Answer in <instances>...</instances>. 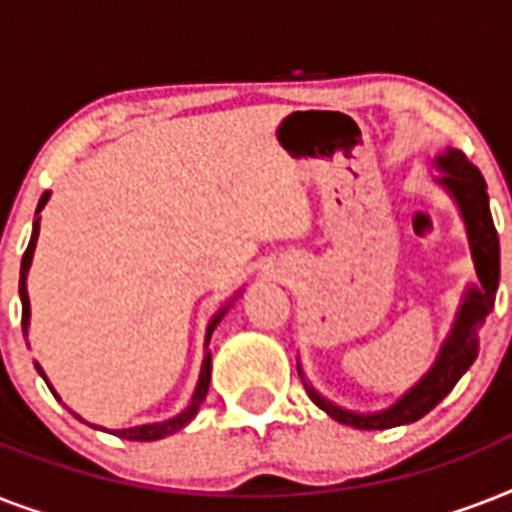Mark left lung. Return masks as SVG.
Returning a JSON list of instances; mask_svg holds the SVG:
<instances>
[{"label": "left lung", "mask_w": 512, "mask_h": 512, "mask_svg": "<svg viewBox=\"0 0 512 512\" xmlns=\"http://www.w3.org/2000/svg\"><path fill=\"white\" fill-rule=\"evenodd\" d=\"M433 167L438 170V175H433V183L444 188L446 196L460 209L478 281L468 284L462 292L452 329L441 342L436 361L430 364L428 372L380 412H353V409H345V406L329 401L305 380L303 366L297 364V372L303 377V385L313 404L324 409L332 420L350 425V428L385 430L396 428V425H409V422L425 417L433 406L441 404L452 393L462 374L468 372L470 364L478 358V348H481L478 329L484 327L486 316L494 311V297H497V287H500V239H497L492 209H489L486 180L481 177L478 167H473L468 156L457 148L441 151L433 159Z\"/></svg>", "instance_id": "8db88e82"}]
</instances>
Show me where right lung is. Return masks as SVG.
Masks as SVG:
<instances>
[{
  "label": "right lung",
  "mask_w": 512,
  "mask_h": 512,
  "mask_svg": "<svg viewBox=\"0 0 512 512\" xmlns=\"http://www.w3.org/2000/svg\"><path fill=\"white\" fill-rule=\"evenodd\" d=\"M50 201V191L42 193V199H39V207H36V217H34V228H31V241H28L26 247V255H23V263H20V284H18V292H20V305H23V337L28 340V329H31V300H28V287H26V279H28V268H31V260H34V249H36V239H39V212L44 209V204ZM241 295V289L233 295V300ZM233 300H228V303L220 308V311L209 319L207 324V335H204V361H201V369H199V380H196V388H193V396L191 401H188V406H185L183 412H177L175 417H170V420H162V422H146V425H135V428H122V430H111L114 436L119 438H127V441H159V438L164 436H172V433H177V430H183L188 422L196 417V412H199L201 401L207 398V390H209V380H212V353H209V337H212V332H215V327L220 324V319H223L225 313H228V308L233 305ZM36 372L42 374V380L47 382V388L52 390V396L58 398L60 396L55 393V388L50 385V380H47V374H44V369L39 366V361H34ZM74 417H79V414L74 412ZM82 420V417H79ZM84 422V420H82ZM92 428L98 430H106L100 428V425H92Z\"/></svg>",
  "instance_id": "add662e5"
}]
</instances>
